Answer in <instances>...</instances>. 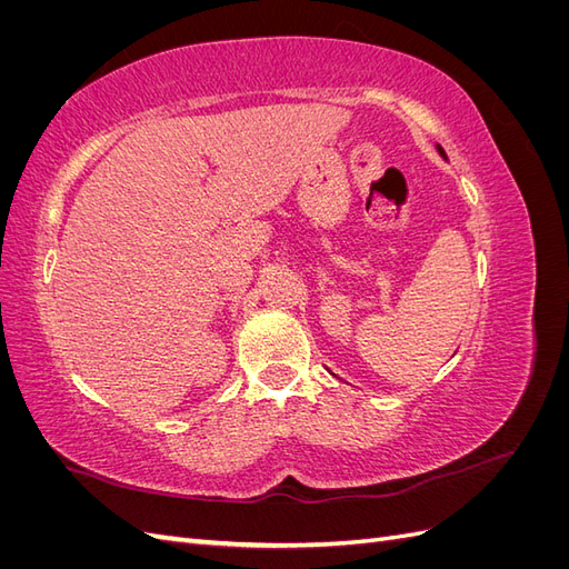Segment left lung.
Returning a JSON list of instances; mask_svg holds the SVG:
<instances>
[{
    "label": "left lung",
    "mask_w": 569,
    "mask_h": 569,
    "mask_svg": "<svg viewBox=\"0 0 569 569\" xmlns=\"http://www.w3.org/2000/svg\"><path fill=\"white\" fill-rule=\"evenodd\" d=\"M437 149H439V153H441V157L446 159V153H443V149H441V147H437Z\"/></svg>",
    "instance_id": "obj_1"
}]
</instances>
